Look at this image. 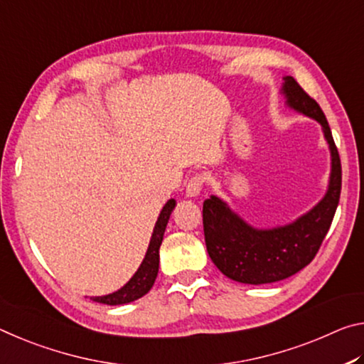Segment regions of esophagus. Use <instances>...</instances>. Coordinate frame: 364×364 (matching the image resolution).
Segmentation results:
<instances>
[{
	"label": "esophagus",
	"mask_w": 364,
	"mask_h": 364,
	"mask_svg": "<svg viewBox=\"0 0 364 364\" xmlns=\"http://www.w3.org/2000/svg\"><path fill=\"white\" fill-rule=\"evenodd\" d=\"M203 182H205V176H201V174H195L188 178V182L186 186V195L188 196V198L200 195L201 187H203Z\"/></svg>",
	"instance_id": "esophagus-1"
}]
</instances>
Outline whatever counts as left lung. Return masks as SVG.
Instances as JSON below:
<instances>
[{
  "instance_id": "1",
  "label": "left lung",
  "mask_w": 364,
  "mask_h": 364,
  "mask_svg": "<svg viewBox=\"0 0 364 364\" xmlns=\"http://www.w3.org/2000/svg\"><path fill=\"white\" fill-rule=\"evenodd\" d=\"M287 106L316 119L331 150V177L324 198L296 221L272 229L247 224L218 196L203 203L206 250L224 276L242 284H271L294 276L311 263L336 214L342 190V164L321 106L294 77H284Z\"/></svg>"
}]
</instances>
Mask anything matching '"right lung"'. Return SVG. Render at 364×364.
Returning <instances> with one entry per match:
<instances>
[{
    "label": "right lung",
    "instance_id": "obj_1",
    "mask_svg": "<svg viewBox=\"0 0 364 364\" xmlns=\"http://www.w3.org/2000/svg\"><path fill=\"white\" fill-rule=\"evenodd\" d=\"M174 206H176V200H169L168 203L164 205L163 210H161L158 221L154 224L151 240H150V245H148L145 258H143L140 267L136 269L132 279H130L124 287L114 291V294L103 295V296H92L93 301L103 303V305H111V306L124 305V303H130L134 300L141 299L143 295L150 291L154 281H156L158 269H159V247H161V242H163L166 225H168V221L171 218L172 210H174Z\"/></svg>",
    "mask_w": 364,
    "mask_h": 364
}]
</instances>
